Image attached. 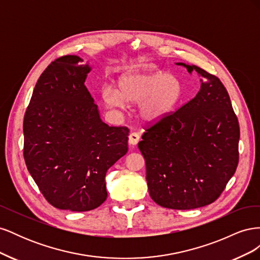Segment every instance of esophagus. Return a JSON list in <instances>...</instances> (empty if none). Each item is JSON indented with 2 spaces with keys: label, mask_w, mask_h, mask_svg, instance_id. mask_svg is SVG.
I'll use <instances>...</instances> for the list:
<instances>
[{
  "label": "esophagus",
  "mask_w": 260,
  "mask_h": 260,
  "mask_svg": "<svg viewBox=\"0 0 260 260\" xmlns=\"http://www.w3.org/2000/svg\"><path fill=\"white\" fill-rule=\"evenodd\" d=\"M140 141V135L138 132H131L129 135V143L131 145H137Z\"/></svg>",
  "instance_id": "esophagus-1"
}]
</instances>
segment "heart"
Listing matches in <instances>:
<instances>
[{
  "label": "heart",
  "instance_id": "heart-1",
  "mask_svg": "<svg viewBox=\"0 0 260 260\" xmlns=\"http://www.w3.org/2000/svg\"><path fill=\"white\" fill-rule=\"evenodd\" d=\"M102 96L108 108H120L138 104V112L143 120L158 121L167 116L182 98V85L174 75L125 74L118 80L117 90L107 88Z\"/></svg>",
  "mask_w": 260,
  "mask_h": 260
}]
</instances>
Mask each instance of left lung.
<instances>
[{
    "label": "left lung",
    "mask_w": 260,
    "mask_h": 260,
    "mask_svg": "<svg viewBox=\"0 0 260 260\" xmlns=\"http://www.w3.org/2000/svg\"><path fill=\"white\" fill-rule=\"evenodd\" d=\"M201 77V90L177 112L148 127L139 148L149 195L159 206L194 209L214 203L239 164L240 127L231 100L216 76L177 62Z\"/></svg>",
    "instance_id": "obj_1"
}]
</instances>
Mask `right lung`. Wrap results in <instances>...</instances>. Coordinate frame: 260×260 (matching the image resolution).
Returning <instances> with one entry per match:
<instances>
[{
  "mask_svg": "<svg viewBox=\"0 0 260 260\" xmlns=\"http://www.w3.org/2000/svg\"><path fill=\"white\" fill-rule=\"evenodd\" d=\"M91 67L76 55L52 61L23 118V158L52 206L88 211L107 198V170L128 152L127 127L102 121L84 85Z\"/></svg>",
  "mask_w": 260,
  "mask_h": 260,
  "instance_id": "obj_1",
  "label": "right lung"
}]
</instances>
